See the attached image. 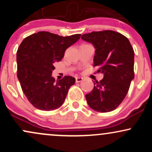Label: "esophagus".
<instances>
[{
	"instance_id": "esophagus-1",
	"label": "esophagus",
	"mask_w": 152,
	"mask_h": 152,
	"mask_svg": "<svg viewBox=\"0 0 152 152\" xmlns=\"http://www.w3.org/2000/svg\"><path fill=\"white\" fill-rule=\"evenodd\" d=\"M83 80V78L82 77H76V83H79V82L82 81Z\"/></svg>"
}]
</instances>
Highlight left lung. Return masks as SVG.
Segmentation results:
<instances>
[{"label": "left lung", "instance_id": "obj_1", "mask_svg": "<svg viewBox=\"0 0 152 152\" xmlns=\"http://www.w3.org/2000/svg\"><path fill=\"white\" fill-rule=\"evenodd\" d=\"M81 39L95 47L94 66L104 74L86 95L87 103L95 111L109 112L123 102L134 78V49L126 36L114 31H93L82 35Z\"/></svg>", "mask_w": 152, "mask_h": 152}]
</instances>
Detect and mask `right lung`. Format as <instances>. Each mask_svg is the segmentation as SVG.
<instances>
[{"label": "right lung", "instance_id": "add662e5", "mask_svg": "<svg viewBox=\"0 0 152 152\" xmlns=\"http://www.w3.org/2000/svg\"><path fill=\"white\" fill-rule=\"evenodd\" d=\"M81 34L60 36L40 31L24 38L17 50V76L28 100L40 110L51 111L62 105L75 78L65 76L55 81L53 63L64 58L66 50Z\"/></svg>", "mask_w": 152, "mask_h": 152}]
</instances>
